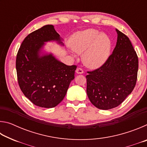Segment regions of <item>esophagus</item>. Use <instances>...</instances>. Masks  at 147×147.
<instances>
[{"label":"esophagus","instance_id":"1","mask_svg":"<svg viewBox=\"0 0 147 147\" xmlns=\"http://www.w3.org/2000/svg\"><path fill=\"white\" fill-rule=\"evenodd\" d=\"M76 73H77V74H82L83 73H84V71H83V69H81V68H78L76 70Z\"/></svg>","mask_w":147,"mask_h":147}]
</instances>
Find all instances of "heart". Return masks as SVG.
<instances>
[{
    "mask_svg": "<svg viewBox=\"0 0 147 147\" xmlns=\"http://www.w3.org/2000/svg\"><path fill=\"white\" fill-rule=\"evenodd\" d=\"M70 46L72 56H75L74 52L84 53V64L90 69H98L108 59L111 45L106 34L90 28L74 34L70 39Z\"/></svg>",
    "mask_w": 147,
    "mask_h": 147,
    "instance_id": "1",
    "label": "heart"
}]
</instances>
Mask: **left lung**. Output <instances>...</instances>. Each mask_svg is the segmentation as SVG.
I'll return each instance as SVG.
<instances>
[{
  "label": "left lung",
  "instance_id": "1",
  "mask_svg": "<svg viewBox=\"0 0 147 147\" xmlns=\"http://www.w3.org/2000/svg\"><path fill=\"white\" fill-rule=\"evenodd\" d=\"M116 32L113 53L102 66L86 76L89 100L104 110L120 105L132 92L138 76V58L131 41L117 29Z\"/></svg>",
  "mask_w": 147,
  "mask_h": 147
}]
</instances>
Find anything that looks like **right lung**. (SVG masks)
I'll use <instances>...</instances> for the list:
<instances>
[{"mask_svg":"<svg viewBox=\"0 0 147 147\" xmlns=\"http://www.w3.org/2000/svg\"><path fill=\"white\" fill-rule=\"evenodd\" d=\"M54 41L64 45L54 26L47 24L26 37L17 55L20 88L27 98L41 108H54L63 100L76 69L45 51L46 43Z\"/></svg>","mask_w":147,"mask_h":147,"instance_id":"right-lung-1","label":"right lung"}]
</instances>
